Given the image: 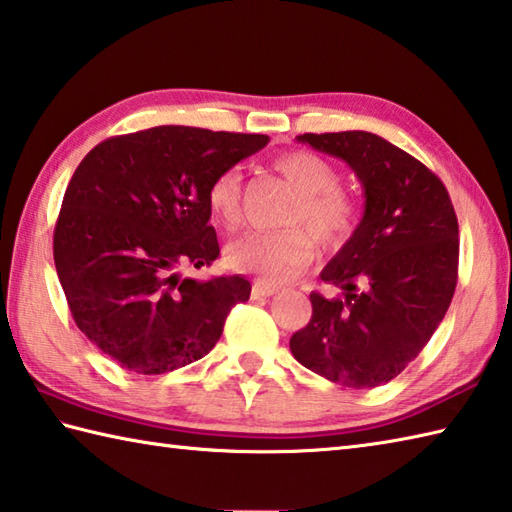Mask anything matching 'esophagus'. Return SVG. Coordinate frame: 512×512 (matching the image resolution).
Wrapping results in <instances>:
<instances>
[{
  "mask_svg": "<svg viewBox=\"0 0 512 512\" xmlns=\"http://www.w3.org/2000/svg\"><path fill=\"white\" fill-rule=\"evenodd\" d=\"M277 288L275 286H268L264 282H255L253 288H250V295H253V299H264V297H270L275 295Z\"/></svg>",
  "mask_w": 512,
  "mask_h": 512,
  "instance_id": "esophagus-1",
  "label": "esophagus"
}]
</instances>
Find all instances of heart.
Here are the masks:
<instances>
[{
  "label": "heart",
  "mask_w": 512,
  "mask_h": 512,
  "mask_svg": "<svg viewBox=\"0 0 512 512\" xmlns=\"http://www.w3.org/2000/svg\"><path fill=\"white\" fill-rule=\"evenodd\" d=\"M273 168L297 190L284 222L306 227L322 248H337L353 235L359 208L355 197L339 186L335 166L310 150H288L275 157ZM208 213L217 226L235 230L242 224V173L228 168L208 188ZM313 259V242L301 228L266 230L235 239L226 248V262L239 273L255 275L264 284H284Z\"/></svg>",
  "instance_id": "heart-1"
}]
</instances>
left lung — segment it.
<instances>
[{
	"label": "left lung",
	"instance_id": "left-lung-1",
	"mask_svg": "<svg viewBox=\"0 0 512 512\" xmlns=\"http://www.w3.org/2000/svg\"><path fill=\"white\" fill-rule=\"evenodd\" d=\"M297 142L355 170L364 217L310 293L313 317L290 337L302 366L348 388H375L422 353L453 299L459 228L448 190L413 155L366 130L306 133Z\"/></svg>",
	"mask_w": 512,
	"mask_h": 512
}]
</instances>
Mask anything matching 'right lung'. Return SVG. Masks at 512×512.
I'll return each mask as SVG.
<instances>
[{
  "mask_svg": "<svg viewBox=\"0 0 512 512\" xmlns=\"http://www.w3.org/2000/svg\"><path fill=\"white\" fill-rule=\"evenodd\" d=\"M268 144V135L155 126L110 137L77 166L59 210L53 255L77 328L137 375H164L208 355L242 275L193 279L179 266L219 255L208 188Z\"/></svg>",
  "mask_w": 512,
  "mask_h": 512,
  "instance_id": "add662e5",
  "label": "right lung"
}]
</instances>
